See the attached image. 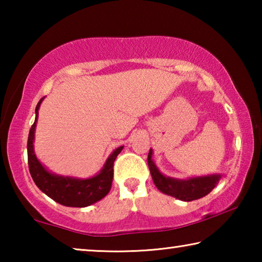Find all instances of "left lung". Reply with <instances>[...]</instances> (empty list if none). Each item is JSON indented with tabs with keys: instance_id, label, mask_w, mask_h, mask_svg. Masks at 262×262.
<instances>
[{
	"instance_id": "8db88e82",
	"label": "left lung",
	"mask_w": 262,
	"mask_h": 262,
	"mask_svg": "<svg viewBox=\"0 0 262 262\" xmlns=\"http://www.w3.org/2000/svg\"><path fill=\"white\" fill-rule=\"evenodd\" d=\"M152 150L148 154V165L156 187L162 193L179 199L181 201H193L209 194L221 179V174L196 177L188 180H178L163 176L151 159Z\"/></svg>"
}]
</instances>
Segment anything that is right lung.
<instances>
[{
	"mask_svg": "<svg viewBox=\"0 0 262 262\" xmlns=\"http://www.w3.org/2000/svg\"><path fill=\"white\" fill-rule=\"evenodd\" d=\"M43 98L39 100L37 107H35V120L31 127L28 139V163L31 177L41 192L60 205L78 208L90 206L108 194L113 180V164L123 147L115 149L107 158L100 173L92 178L75 179L50 173L38 161L33 151L34 129L38 119V110Z\"/></svg>",
	"mask_w": 262,
	"mask_h": 262,
	"instance_id": "obj_1",
	"label": "right lung"
}]
</instances>
